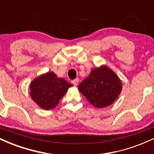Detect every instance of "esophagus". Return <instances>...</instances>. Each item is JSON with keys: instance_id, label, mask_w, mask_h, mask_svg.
Instances as JSON below:
<instances>
[{"instance_id": "esophagus-1", "label": "esophagus", "mask_w": 154, "mask_h": 154, "mask_svg": "<svg viewBox=\"0 0 154 154\" xmlns=\"http://www.w3.org/2000/svg\"><path fill=\"white\" fill-rule=\"evenodd\" d=\"M72 83L74 84V85L75 86H77V85H78V82H79V79H74V80H72Z\"/></svg>"}]
</instances>
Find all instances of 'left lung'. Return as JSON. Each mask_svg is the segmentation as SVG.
I'll return each instance as SVG.
<instances>
[{"label":"left lung","instance_id":"1","mask_svg":"<svg viewBox=\"0 0 154 154\" xmlns=\"http://www.w3.org/2000/svg\"><path fill=\"white\" fill-rule=\"evenodd\" d=\"M78 90L95 107L109 106L117 99L122 90L121 79L106 65L91 70L90 75L78 86Z\"/></svg>","mask_w":154,"mask_h":154}]
</instances>
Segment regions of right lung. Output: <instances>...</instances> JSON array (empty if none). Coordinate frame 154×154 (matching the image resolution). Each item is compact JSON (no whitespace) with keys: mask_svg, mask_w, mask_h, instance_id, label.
Here are the masks:
<instances>
[{"mask_svg":"<svg viewBox=\"0 0 154 154\" xmlns=\"http://www.w3.org/2000/svg\"><path fill=\"white\" fill-rule=\"evenodd\" d=\"M72 85L54 72H48L38 76L29 85L30 96L37 105L44 110H51L58 105Z\"/></svg>","mask_w":154,"mask_h":154,"instance_id":"obj_1","label":"right lung"}]
</instances>
